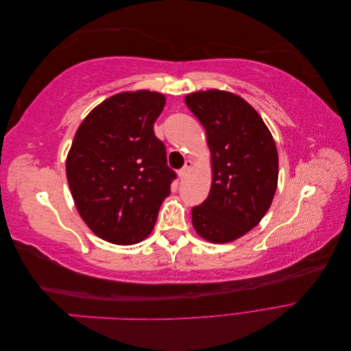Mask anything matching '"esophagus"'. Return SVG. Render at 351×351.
I'll use <instances>...</instances> for the list:
<instances>
[{"mask_svg":"<svg viewBox=\"0 0 351 351\" xmlns=\"http://www.w3.org/2000/svg\"><path fill=\"white\" fill-rule=\"evenodd\" d=\"M192 167H193V162L190 161V159H187L186 164H184V167H183V168L180 169V171H178V176H180V178H184V177L189 174L190 169H192Z\"/></svg>","mask_w":351,"mask_h":351,"instance_id":"esophagus-1","label":"esophagus"}]
</instances>
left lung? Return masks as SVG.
I'll return each mask as SVG.
<instances>
[{
  "mask_svg": "<svg viewBox=\"0 0 351 351\" xmlns=\"http://www.w3.org/2000/svg\"><path fill=\"white\" fill-rule=\"evenodd\" d=\"M186 105L206 130L212 186L192 209L197 234L228 243L256 227L278 183V152L261 115L239 95L210 89L190 93Z\"/></svg>",
  "mask_w": 351,
  "mask_h": 351,
  "instance_id": "left-lung-1",
  "label": "left lung"
}]
</instances>
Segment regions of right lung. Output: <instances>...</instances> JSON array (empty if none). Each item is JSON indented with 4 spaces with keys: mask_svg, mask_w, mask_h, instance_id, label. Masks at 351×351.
<instances>
[{
    "mask_svg": "<svg viewBox=\"0 0 351 351\" xmlns=\"http://www.w3.org/2000/svg\"><path fill=\"white\" fill-rule=\"evenodd\" d=\"M165 97L121 92L95 107L74 134L66 173L86 226L105 241L134 244L151 234L176 173L154 133Z\"/></svg>",
    "mask_w": 351,
    "mask_h": 351,
    "instance_id": "obj_1",
    "label": "right lung"
}]
</instances>
